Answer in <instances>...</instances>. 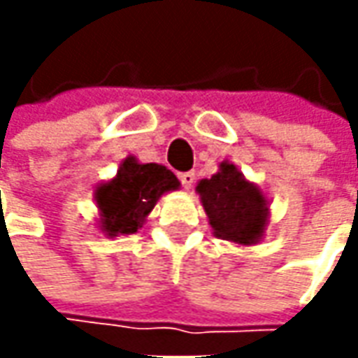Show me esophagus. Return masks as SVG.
Listing matches in <instances>:
<instances>
[{
    "mask_svg": "<svg viewBox=\"0 0 358 358\" xmlns=\"http://www.w3.org/2000/svg\"><path fill=\"white\" fill-rule=\"evenodd\" d=\"M179 179H181V185H183V189H191L193 187V183H195V173L193 171H187V173H181L179 175Z\"/></svg>",
    "mask_w": 358,
    "mask_h": 358,
    "instance_id": "esophagus-1",
    "label": "esophagus"
}]
</instances>
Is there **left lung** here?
Here are the masks:
<instances>
[{"label": "left lung", "mask_w": 358, "mask_h": 358, "mask_svg": "<svg viewBox=\"0 0 358 358\" xmlns=\"http://www.w3.org/2000/svg\"><path fill=\"white\" fill-rule=\"evenodd\" d=\"M215 237L239 247L263 241L271 219L267 195L249 181L237 165L221 161L219 171L195 187Z\"/></svg>", "instance_id": "left-lung-1"}]
</instances>
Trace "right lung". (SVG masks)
Listing matches in <instances>:
<instances>
[{"label":"right lung","mask_w":358,"mask_h":358,"mask_svg":"<svg viewBox=\"0 0 358 358\" xmlns=\"http://www.w3.org/2000/svg\"><path fill=\"white\" fill-rule=\"evenodd\" d=\"M179 187V179L165 165L139 163L129 155L121 161L115 177L99 183L93 191L99 211L97 227L109 239L133 235L143 227L157 201Z\"/></svg>","instance_id":"obj_1"}]
</instances>
